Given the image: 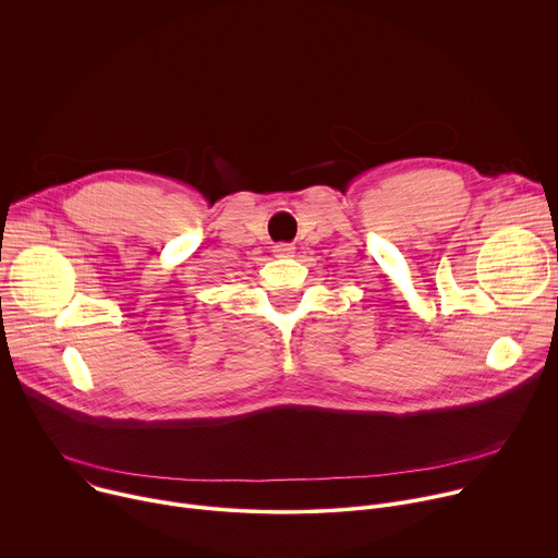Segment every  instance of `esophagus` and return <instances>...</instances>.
<instances>
[{"mask_svg":"<svg viewBox=\"0 0 558 558\" xmlns=\"http://www.w3.org/2000/svg\"><path fill=\"white\" fill-rule=\"evenodd\" d=\"M293 252H295V247H293V245H287V243H280V245L274 247V256H276V258H291Z\"/></svg>","mask_w":558,"mask_h":558,"instance_id":"obj_1","label":"esophagus"}]
</instances>
